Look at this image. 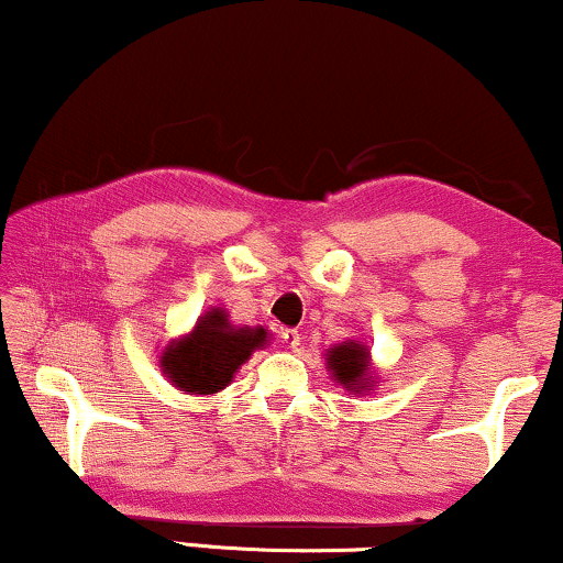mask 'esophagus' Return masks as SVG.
Masks as SVG:
<instances>
[{
	"label": "esophagus",
	"mask_w": 563,
	"mask_h": 563,
	"mask_svg": "<svg viewBox=\"0 0 563 563\" xmlns=\"http://www.w3.org/2000/svg\"><path fill=\"white\" fill-rule=\"evenodd\" d=\"M282 341L289 345V349H299V345H302V338H299V330H291V328H287V330H282Z\"/></svg>",
	"instance_id": "esophagus-1"
}]
</instances>
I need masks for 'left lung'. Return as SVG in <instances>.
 <instances>
[{"instance_id": "left-lung-1", "label": "left lung", "mask_w": 563, "mask_h": 563, "mask_svg": "<svg viewBox=\"0 0 563 563\" xmlns=\"http://www.w3.org/2000/svg\"><path fill=\"white\" fill-rule=\"evenodd\" d=\"M328 372L333 379L341 384L343 389L361 395V391L374 387L372 374V358H368V349L358 341H343L330 349L328 353Z\"/></svg>"}]
</instances>
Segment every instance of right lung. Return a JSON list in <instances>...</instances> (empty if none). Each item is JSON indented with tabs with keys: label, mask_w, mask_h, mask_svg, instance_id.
Instances as JSON below:
<instances>
[{
	"label": "right lung",
	"mask_w": 563,
	"mask_h": 563,
	"mask_svg": "<svg viewBox=\"0 0 563 563\" xmlns=\"http://www.w3.org/2000/svg\"><path fill=\"white\" fill-rule=\"evenodd\" d=\"M266 341L268 333L261 325L235 328L222 307H212L197 320L191 333L166 345L161 372L187 395H214L233 382L238 368Z\"/></svg>",
	"instance_id": "add662e5"
}]
</instances>
